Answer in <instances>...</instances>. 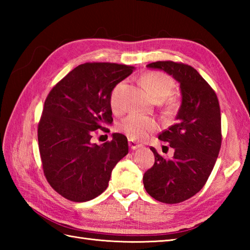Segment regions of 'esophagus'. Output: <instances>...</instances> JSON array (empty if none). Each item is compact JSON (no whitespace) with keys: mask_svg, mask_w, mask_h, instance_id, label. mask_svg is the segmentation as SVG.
Here are the masks:
<instances>
[{"mask_svg":"<svg viewBox=\"0 0 250 250\" xmlns=\"http://www.w3.org/2000/svg\"><path fill=\"white\" fill-rule=\"evenodd\" d=\"M129 146H130L131 149L135 150V149H137V148H139V147H141L142 145H141V144H137V143H135L134 141L129 140Z\"/></svg>","mask_w":250,"mask_h":250,"instance_id":"obj_1","label":"esophagus"}]
</instances>
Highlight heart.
<instances>
[{
  "label": "heart",
  "mask_w": 250,
  "mask_h": 250,
  "mask_svg": "<svg viewBox=\"0 0 250 250\" xmlns=\"http://www.w3.org/2000/svg\"><path fill=\"white\" fill-rule=\"evenodd\" d=\"M142 84L156 102H161L171 95L174 90V79L168 74L161 71H151L142 77ZM125 83L120 82L113 88L109 95V104L113 110L121 108V99ZM168 104L173 106L171 100ZM119 130L131 140H145L158 130L157 122L140 115H130L120 122Z\"/></svg>",
  "instance_id": "1"
}]
</instances>
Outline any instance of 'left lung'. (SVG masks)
<instances>
[{
    "instance_id": "8db88e82",
    "label": "left lung",
    "mask_w": 250,
    "mask_h": 250,
    "mask_svg": "<svg viewBox=\"0 0 250 250\" xmlns=\"http://www.w3.org/2000/svg\"><path fill=\"white\" fill-rule=\"evenodd\" d=\"M147 67L172 75L182 90L176 124L159 134V140L169 143L174 156L164 158L150 147L155 164L143 176L148 194L162 203L176 204L198 193L213 171L222 141L219 101L214 89L192 66L157 61Z\"/></svg>"
}]
</instances>
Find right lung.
<instances>
[{
	"instance_id": "obj_1",
	"label": "right lung",
	"mask_w": 250,
	"mask_h": 250,
	"mask_svg": "<svg viewBox=\"0 0 250 250\" xmlns=\"http://www.w3.org/2000/svg\"><path fill=\"white\" fill-rule=\"evenodd\" d=\"M134 66L108 62L78 65L50 90L37 129L44 175L55 191L73 202H86L106 190L115 166L128 155V140L92 144L97 130L113 122L109 95Z\"/></svg>"
}]
</instances>
